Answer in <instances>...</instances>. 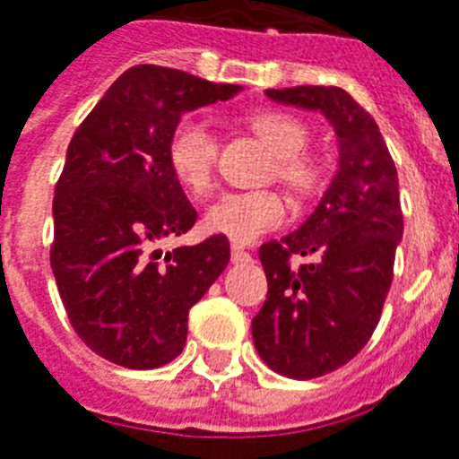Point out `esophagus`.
<instances>
[{
  "label": "esophagus",
  "instance_id": "1",
  "mask_svg": "<svg viewBox=\"0 0 459 459\" xmlns=\"http://www.w3.org/2000/svg\"><path fill=\"white\" fill-rule=\"evenodd\" d=\"M232 263H234V264L251 263V253L244 251L241 246H232Z\"/></svg>",
  "mask_w": 459,
  "mask_h": 459
}]
</instances>
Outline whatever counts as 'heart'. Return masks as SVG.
Segmentation results:
<instances>
[{"mask_svg": "<svg viewBox=\"0 0 459 459\" xmlns=\"http://www.w3.org/2000/svg\"><path fill=\"white\" fill-rule=\"evenodd\" d=\"M251 128L274 154V173L295 192H312L321 180V164L305 154L309 131L298 117L286 112H257ZM166 157L173 176L187 192L202 196L213 187L218 161V135L204 117L187 115L178 121L169 138ZM289 208L272 189L225 192L204 213V227L211 234L234 244H253L263 234L286 222Z\"/></svg>", "mask_w": 459, "mask_h": 459, "instance_id": "obj_1", "label": "heart"}]
</instances>
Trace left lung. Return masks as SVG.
<instances>
[{"label":"left lung","mask_w":459,"mask_h":459,"mask_svg":"<svg viewBox=\"0 0 459 459\" xmlns=\"http://www.w3.org/2000/svg\"><path fill=\"white\" fill-rule=\"evenodd\" d=\"M281 105L321 112L338 135V170L295 232L260 248L267 300L251 324L267 366L312 380L357 357L380 321L403 237L399 178L373 117L338 86L270 89ZM290 255L315 263L290 267Z\"/></svg>","instance_id":"8db88e82"}]
</instances>
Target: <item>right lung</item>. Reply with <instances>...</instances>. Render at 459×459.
Returning a JSON list of instances; mask_svg holds the SVG:
<instances>
[{
  "instance_id": "obj_1",
  "label": "right lung",
  "mask_w": 459,
  "mask_h": 459,
  "mask_svg": "<svg viewBox=\"0 0 459 459\" xmlns=\"http://www.w3.org/2000/svg\"><path fill=\"white\" fill-rule=\"evenodd\" d=\"M241 86L135 65L105 91L67 147L53 196L51 270L72 328L124 368L166 366L183 351L187 314L230 263L211 237L164 253L196 211L166 147L185 112L230 100Z\"/></svg>"
}]
</instances>
